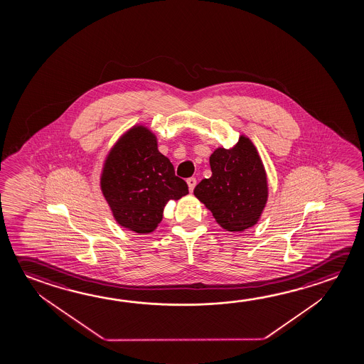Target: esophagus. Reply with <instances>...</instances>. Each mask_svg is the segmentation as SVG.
<instances>
[{
  "label": "esophagus",
  "instance_id": "obj_1",
  "mask_svg": "<svg viewBox=\"0 0 364 364\" xmlns=\"http://www.w3.org/2000/svg\"><path fill=\"white\" fill-rule=\"evenodd\" d=\"M186 183H188V186H189V191H194V188H196V185H197V179L196 178H189V179L186 180Z\"/></svg>",
  "mask_w": 364,
  "mask_h": 364
}]
</instances>
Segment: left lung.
Returning a JSON list of instances; mask_svg holds the SVG:
<instances>
[{"label": "left lung", "mask_w": 364, "mask_h": 364, "mask_svg": "<svg viewBox=\"0 0 364 364\" xmlns=\"http://www.w3.org/2000/svg\"><path fill=\"white\" fill-rule=\"evenodd\" d=\"M212 176L203 179L194 196L227 231L254 226L268 199L267 173L255 146L241 136L232 149H217L209 157Z\"/></svg>", "instance_id": "obj_1"}]
</instances>
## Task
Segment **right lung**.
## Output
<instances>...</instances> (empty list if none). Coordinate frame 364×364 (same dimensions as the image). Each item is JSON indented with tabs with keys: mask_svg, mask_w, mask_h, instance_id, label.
Returning a JSON list of instances; mask_svg holds the SVG:
<instances>
[{
	"mask_svg": "<svg viewBox=\"0 0 364 364\" xmlns=\"http://www.w3.org/2000/svg\"><path fill=\"white\" fill-rule=\"evenodd\" d=\"M100 184L114 218L137 233L152 232L165 204L189 193L173 164L157 149L155 134L141 125L127 132L110 151Z\"/></svg>",
	"mask_w": 364,
	"mask_h": 364,
	"instance_id": "right-lung-1",
	"label": "right lung"
}]
</instances>
